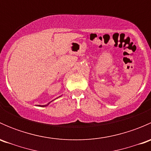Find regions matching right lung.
<instances>
[{"mask_svg":"<svg viewBox=\"0 0 151 151\" xmlns=\"http://www.w3.org/2000/svg\"><path fill=\"white\" fill-rule=\"evenodd\" d=\"M50 103H48V104H45V105H38V106H42V107H44V106H47V105H49V104H50Z\"/></svg>","mask_w":151,"mask_h":151,"instance_id":"obj_1","label":"right lung"}]
</instances>
